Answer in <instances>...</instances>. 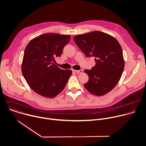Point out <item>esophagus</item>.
<instances>
[{
	"label": "esophagus",
	"instance_id": "1",
	"mask_svg": "<svg viewBox=\"0 0 146 146\" xmlns=\"http://www.w3.org/2000/svg\"><path fill=\"white\" fill-rule=\"evenodd\" d=\"M74 71L76 72V73H78V74H80V73H82L83 72V70H73Z\"/></svg>",
	"mask_w": 146,
	"mask_h": 146
}]
</instances>
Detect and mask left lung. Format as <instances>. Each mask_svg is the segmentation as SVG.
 I'll return each instance as SVG.
<instances>
[{
	"label": "left lung",
	"mask_w": 146,
	"mask_h": 146,
	"mask_svg": "<svg viewBox=\"0 0 146 146\" xmlns=\"http://www.w3.org/2000/svg\"><path fill=\"white\" fill-rule=\"evenodd\" d=\"M78 46L87 57H95L96 65L92 70H85L89 80L84 84L90 93L104 96L119 82L124 68L121 46L113 36L100 31H94L74 37Z\"/></svg>",
	"instance_id": "obj_1"
}]
</instances>
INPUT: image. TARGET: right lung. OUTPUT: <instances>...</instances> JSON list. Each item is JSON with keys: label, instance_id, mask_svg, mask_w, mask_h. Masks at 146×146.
<instances>
[{"label": "right lung", "instance_id": "obj_1", "mask_svg": "<svg viewBox=\"0 0 146 146\" xmlns=\"http://www.w3.org/2000/svg\"><path fill=\"white\" fill-rule=\"evenodd\" d=\"M70 35L45 33L28 43L25 49L22 72L31 88L37 94L53 98L61 93L72 74L70 70H62L54 64Z\"/></svg>", "mask_w": 146, "mask_h": 146}]
</instances>
